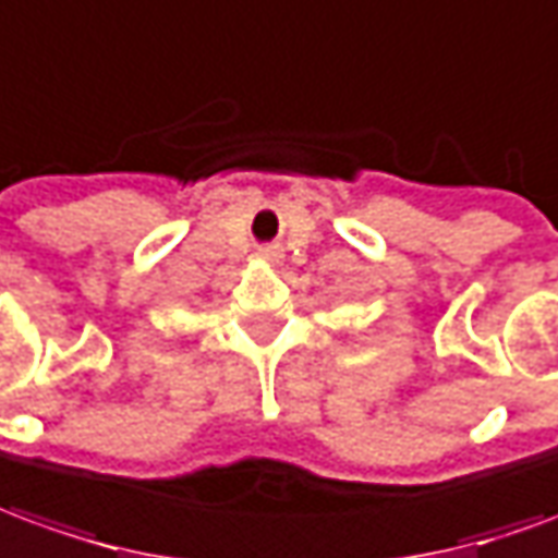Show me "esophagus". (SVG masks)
<instances>
[{
    "mask_svg": "<svg viewBox=\"0 0 558 558\" xmlns=\"http://www.w3.org/2000/svg\"><path fill=\"white\" fill-rule=\"evenodd\" d=\"M256 259H263V263H271V266H275V263H280V251L278 247H259V251H256Z\"/></svg>",
    "mask_w": 558,
    "mask_h": 558,
    "instance_id": "1",
    "label": "esophagus"
}]
</instances>
